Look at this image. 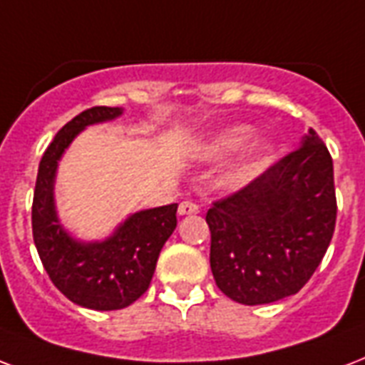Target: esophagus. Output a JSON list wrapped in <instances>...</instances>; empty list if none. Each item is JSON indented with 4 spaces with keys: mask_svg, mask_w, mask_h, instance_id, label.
I'll return each mask as SVG.
<instances>
[{
    "mask_svg": "<svg viewBox=\"0 0 365 365\" xmlns=\"http://www.w3.org/2000/svg\"><path fill=\"white\" fill-rule=\"evenodd\" d=\"M197 212H199V207L191 201L180 202V207H178V214H180V216H189V214H197Z\"/></svg>",
    "mask_w": 365,
    "mask_h": 365,
    "instance_id": "34e87169",
    "label": "esophagus"
}]
</instances>
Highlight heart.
Listing matches in <instances>:
<instances>
[{
  "label": "heart",
  "instance_id": "1",
  "mask_svg": "<svg viewBox=\"0 0 365 365\" xmlns=\"http://www.w3.org/2000/svg\"><path fill=\"white\" fill-rule=\"evenodd\" d=\"M250 135H252V128L245 126V124L226 128L208 141L207 147H205V155L208 158H224L230 153L237 151L239 147H243L249 141ZM268 141L257 139V141L249 143L241 153L237 163L233 164L232 170L227 172L226 182L232 187H243V185L250 183L262 172L264 164L268 160Z\"/></svg>",
  "mask_w": 365,
  "mask_h": 365
}]
</instances>
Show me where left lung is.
<instances>
[{"label":"left lung","instance_id":"8db88e82","mask_svg":"<svg viewBox=\"0 0 365 365\" xmlns=\"http://www.w3.org/2000/svg\"><path fill=\"white\" fill-rule=\"evenodd\" d=\"M335 220L333 160L310 128L297 151L208 208L216 285L247 306L299 293L329 247Z\"/></svg>","mask_w":365,"mask_h":365}]
</instances>
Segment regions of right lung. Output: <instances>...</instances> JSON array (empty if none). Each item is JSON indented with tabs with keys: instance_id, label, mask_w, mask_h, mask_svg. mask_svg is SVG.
Listing matches in <instances>:
<instances>
[{
	"instance_id": "add662e5",
	"label": "right lung",
	"mask_w": 365,
	"mask_h": 365,
	"mask_svg": "<svg viewBox=\"0 0 365 365\" xmlns=\"http://www.w3.org/2000/svg\"><path fill=\"white\" fill-rule=\"evenodd\" d=\"M120 115V107H91L66 122L43 153L36 178L32 235L41 264L66 299L91 310H120L145 293L178 224L176 202L139 210L113 235L91 243L74 239L59 222L53 187L63 153L82 130Z\"/></svg>"
}]
</instances>
